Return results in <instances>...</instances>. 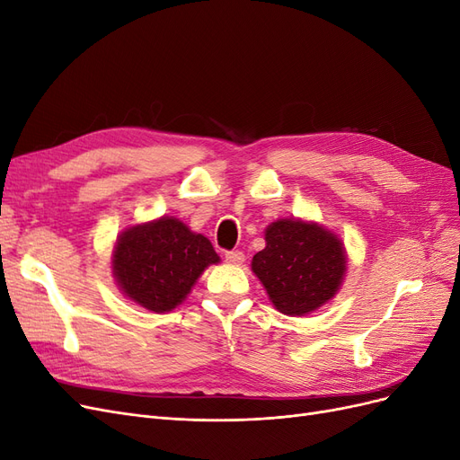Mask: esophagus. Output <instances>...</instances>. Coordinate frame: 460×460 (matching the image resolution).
I'll use <instances>...</instances> for the list:
<instances>
[{"instance_id":"esophagus-1","label":"esophagus","mask_w":460,"mask_h":460,"mask_svg":"<svg viewBox=\"0 0 460 460\" xmlns=\"http://www.w3.org/2000/svg\"><path fill=\"white\" fill-rule=\"evenodd\" d=\"M225 257L230 264H242L245 261V255L242 252H226Z\"/></svg>"}]
</instances>
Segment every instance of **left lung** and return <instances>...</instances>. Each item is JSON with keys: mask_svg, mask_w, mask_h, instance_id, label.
<instances>
[{"mask_svg": "<svg viewBox=\"0 0 460 460\" xmlns=\"http://www.w3.org/2000/svg\"><path fill=\"white\" fill-rule=\"evenodd\" d=\"M264 242L252 270L278 311L303 316L338 294L347 255L336 234L316 222L280 218L264 230Z\"/></svg>", "mask_w": 460, "mask_h": 460, "instance_id": "left-lung-1", "label": "left lung"}]
</instances>
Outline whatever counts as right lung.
<instances>
[{
	"instance_id": "obj_1",
	"label": "right lung",
	"mask_w": 460,
	"mask_h": 460,
	"mask_svg": "<svg viewBox=\"0 0 460 460\" xmlns=\"http://www.w3.org/2000/svg\"><path fill=\"white\" fill-rule=\"evenodd\" d=\"M220 257L205 235L182 220L161 217L120 232L113 252L119 289L153 313L176 309L208 264Z\"/></svg>"
}]
</instances>
